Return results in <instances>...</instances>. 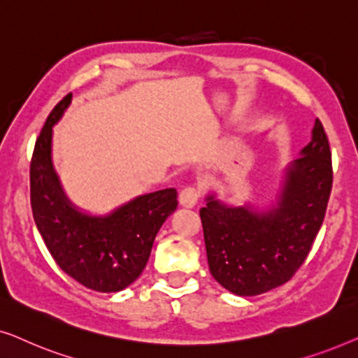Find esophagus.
<instances>
[{
    "label": "esophagus",
    "instance_id": "1",
    "mask_svg": "<svg viewBox=\"0 0 358 358\" xmlns=\"http://www.w3.org/2000/svg\"><path fill=\"white\" fill-rule=\"evenodd\" d=\"M199 199H200V192H199V189H195V187H185L180 190V194H179L180 205H182V207H187V208L195 207L199 202Z\"/></svg>",
    "mask_w": 358,
    "mask_h": 358
}]
</instances>
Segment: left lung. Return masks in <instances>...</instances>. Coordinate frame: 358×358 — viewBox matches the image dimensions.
<instances>
[{"label": "left lung", "instance_id": "obj_1", "mask_svg": "<svg viewBox=\"0 0 358 358\" xmlns=\"http://www.w3.org/2000/svg\"><path fill=\"white\" fill-rule=\"evenodd\" d=\"M332 189L327 135L316 119L311 141L287 168L275 207H229L208 195L200 208L210 272L234 295L254 296L290 280L324 220Z\"/></svg>", "mask_w": 358, "mask_h": 358}]
</instances>
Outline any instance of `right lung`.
Instances as JSON below:
<instances>
[{
  "label": "right lung",
  "mask_w": 358,
  "mask_h": 358,
  "mask_svg": "<svg viewBox=\"0 0 358 358\" xmlns=\"http://www.w3.org/2000/svg\"><path fill=\"white\" fill-rule=\"evenodd\" d=\"M53 107L34 146L31 207L34 222L58 267L91 290L120 292L143 272L161 224L178 207V190L140 195L106 217L83 213L63 192L52 164V127L71 102Z\"/></svg>",
  "instance_id": "add662e5"
}]
</instances>
